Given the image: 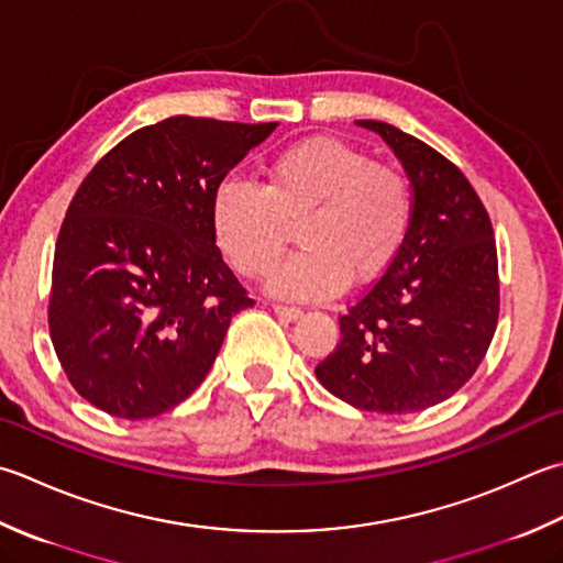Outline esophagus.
<instances>
[{
    "instance_id": "1",
    "label": "esophagus",
    "mask_w": 563,
    "mask_h": 563,
    "mask_svg": "<svg viewBox=\"0 0 563 563\" xmlns=\"http://www.w3.org/2000/svg\"><path fill=\"white\" fill-rule=\"evenodd\" d=\"M273 312L278 314L280 319H288V322H292V319L302 314L300 307H290V305H273Z\"/></svg>"
}]
</instances>
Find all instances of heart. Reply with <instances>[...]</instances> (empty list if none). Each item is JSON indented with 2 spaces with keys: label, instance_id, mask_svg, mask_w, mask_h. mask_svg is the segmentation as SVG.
Wrapping results in <instances>:
<instances>
[{
  "label": "heart",
  "instance_id": "heart-1",
  "mask_svg": "<svg viewBox=\"0 0 563 563\" xmlns=\"http://www.w3.org/2000/svg\"><path fill=\"white\" fill-rule=\"evenodd\" d=\"M412 217L410 180L339 139L295 143L268 161L261 187L229 178L212 195L214 241L244 278H266L297 224L302 251L271 278L273 292L295 300L380 278L400 256Z\"/></svg>",
  "mask_w": 563,
  "mask_h": 563
}]
</instances>
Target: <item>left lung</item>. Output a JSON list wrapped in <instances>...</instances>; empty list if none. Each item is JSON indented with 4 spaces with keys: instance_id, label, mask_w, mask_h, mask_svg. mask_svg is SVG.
<instances>
[{
    "instance_id": "1",
    "label": "left lung",
    "mask_w": 563,
    "mask_h": 563,
    "mask_svg": "<svg viewBox=\"0 0 563 563\" xmlns=\"http://www.w3.org/2000/svg\"><path fill=\"white\" fill-rule=\"evenodd\" d=\"M400 158L415 217L400 256L339 317L319 383L366 412L405 415L464 388L500 312L498 251L481 197L454 163L385 121L361 119Z\"/></svg>"
}]
</instances>
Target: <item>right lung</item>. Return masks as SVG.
Returning a JSON list of instances; mask_svg holds the SVG:
<instances>
[{"label": "right lung", "instance_id": "add662e5", "mask_svg": "<svg viewBox=\"0 0 563 563\" xmlns=\"http://www.w3.org/2000/svg\"><path fill=\"white\" fill-rule=\"evenodd\" d=\"M271 124L170 117L99 158L65 212L48 327L97 410L146 420L197 390L253 305L212 231V195Z\"/></svg>", "mask_w": 563, "mask_h": 563}]
</instances>
